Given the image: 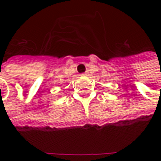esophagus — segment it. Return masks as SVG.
<instances>
[{
  "mask_svg": "<svg viewBox=\"0 0 161 161\" xmlns=\"http://www.w3.org/2000/svg\"><path fill=\"white\" fill-rule=\"evenodd\" d=\"M82 75H83V76H87V75H88V72H85V73H83V74H82Z\"/></svg>",
  "mask_w": 161,
  "mask_h": 161,
  "instance_id": "obj_1",
  "label": "esophagus"
}]
</instances>
